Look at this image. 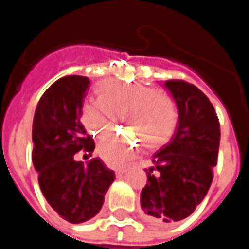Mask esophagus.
<instances>
[{
  "label": "esophagus",
  "mask_w": 249,
  "mask_h": 249,
  "mask_svg": "<svg viewBox=\"0 0 249 249\" xmlns=\"http://www.w3.org/2000/svg\"><path fill=\"white\" fill-rule=\"evenodd\" d=\"M125 171H126L125 168H119V169H116V176H117V178L123 176V175L125 173Z\"/></svg>",
  "instance_id": "34e87169"
}]
</instances>
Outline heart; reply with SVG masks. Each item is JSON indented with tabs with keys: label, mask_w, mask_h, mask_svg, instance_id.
I'll list each match as a JSON object with an SVG mask.
<instances>
[{
	"label": "heart",
	"mask_w": 249,
	"mask_h": 249,
	"mask_svg": "<svg viewBox=\"0 0 249 249\" xmlns=\"http://www.w3.org/2000/svg\"><path fill=\"white\" fill-rule=\"evenodd\" d=\"M98 101L82 105V125L94 136H103L112 128L113 114H121L146 149L157 148L172 136L178 124V108L171 98L157 89L140 84L104 81L97 87ZM137 148V140L110 135L98 142L97 153L109 165H121Z\"/></svg>",
	"instance_id": "b5f03b06"
}]
</instances>
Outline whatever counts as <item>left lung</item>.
<instances>
[{"instance_id":"left-lung-1","label":"left lung","mask_w":249,"mask_h":249,"mask_svg":"<svg viewBox=\"0 0 249 249\" xmlns=\"http://www.w3.org/2000/svg\"><path fill=\"white\" fill-rule=\"evenodd\" d=\"M164 85L176 101L178 120L168 144L152 156L148 183L140 195L148 220L169 224L185 219L196 209L213 180L220 145V124L209 98L183 80Z\"/></svg>"}]
</instances>
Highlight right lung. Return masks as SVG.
Masks as SVG:
<instances>
[{
    "mask_svg": "<svg viewBox=\"0 0 249 249\" xmlns=\"http://www.w3.org/2000/svg\"><path fill=\"white\" fill-rule=\"evenodd\" d=\"M89 78L66 76L42 94L33 119L32 160L42 195L62 219L78 224L100 212L114 172L100 159L76 161L84 149L92 153L94 141L80 121Z\"/></svg>",
    "mask_w": 249,
    "mask_h": 249,
    "instance_id": "1",
    "label": "right lung"
}]
</instances>
